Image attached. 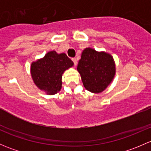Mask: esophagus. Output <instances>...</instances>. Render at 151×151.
I'll use <instances>...</instances> for the list:
<instances>
[{"label":"esophagus","mask_w":151,"mask_h":151,"mask_svg":"<svg viewBox=\"0 0 151 151\" xmlns=\"http://www.w3.org/2000/svg\"><path fill=\"white\" fill-rule=\"evenodd\" d=\"M72 60H73V62H74V66H77V59L76 58H72Z\"/></svg>","instance_id":"1"}]
</instances>
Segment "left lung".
Segmentation results:
<instances>
[{"label": "left lung", "mask_w": 151, "mask_h": 151, "mask_svg": "<svg viewBox=\"0 0 151 151\" xmlns=\"http://www.w3.org/2000/svg\"><path fill=\"white\" fill-rule=\"evenodd\" d=\"M77 70L85 88L93 93L103 91L111 83L115 73V63L110 55L86 48L82 52Z\"/></svg>", "instance_id": "8db88e82"}]
</instances>
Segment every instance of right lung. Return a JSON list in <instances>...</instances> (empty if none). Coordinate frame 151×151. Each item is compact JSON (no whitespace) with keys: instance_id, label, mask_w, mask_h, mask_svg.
<instances>
[{"instance_id":"right-lung-1","label":"right lung","mask_w":151,"mask_h":151,"mask_svg":"<svg viewBox=\"0 0 151 151\" xmlns=\"http://www.w3.org/2000/svg\"><path fill=\"white\" fill-rule=\"evenodd\" d=\"M74 64L65 53L49 52L41 60L31 64V76L35 84L47 93L58 92L62 85V74Z\"/></svg>"}]
</instances>
